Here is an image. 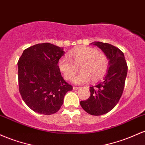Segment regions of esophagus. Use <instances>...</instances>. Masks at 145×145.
<instances>
[{
  "mask_svg": "<svg viewBox=\"0 0 145 145\" xmlns=\"http://www.w3.org/2000/svg\"><path fill=\"white\" fill-rule=\"evenodd\" d=\"M79 88H79V87H76V86H74V87H73V90H79Z\"/></svg>",
  "mask_w": 145,
  "mask_h": 145,
  "instance_id": "esophagus-1",
  "label": "esophagus"
}]
</instances>
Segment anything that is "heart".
I'll return each instance as SVG.
<instances>
[{
	"instance_id": "1",
	"label": "heart",
	"mask_w": 145,
	"mask_h": 145,
	"mask_svg": "<svg viewBox=\"0 0 145 145\" xmlns=\"http://www.w3.org/2000/svg\"><path fill=\"white\" fill-rule=\"evenodd\" d=\"M70 58L61 57L58 60L57 66L66 80H71L77 71V66H80L81 72L73 79L74 84L81 85L91 79L93 82L103 78L108 72L109 59L103 52L95 48L79 46L68 53Z\"/></svg>"
}]
</instances>
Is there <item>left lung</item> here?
Wrapping results in <instances>:
<instances>
[{
    "instance_id": "obj_1",
    "label": "left lung",
    "mask_w": 145,
    "mask_h": 145,
    "mask_svg": "<svg viewBox=\"0 0 145 145\" xmlns=\"http://www.w3.org/2000/svg\"><path fill=\"white\" fill-rule=\"evenodd\" d=\"M92 44L108 56V71L103 80L90 88V97L81 101L80 105L87 113L100 116L112 110L119 101L124 90L127 65L123 53L116 47L101 42Z\"/></svg>"
}]
</instances>
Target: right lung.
Returning <instances> with one entry per match:
<instances>
[{"mask_svg": "<svg viewBox=\"0 0 145 145\" xmlns=\"http://www.w3.org/2000/svg\"><path fill=\"white\" fill-rule=\"evenodd\" d=\"M64 53L63 48L42 43L27 48L19 59V91L24 103L35 112L56 113L64 103L65 94L72 90L57 66Z\"/></svg>", "mask_w": 145, "mask_h": 145, "instance_id": "1", "label": "right lung"}]
</instances>
